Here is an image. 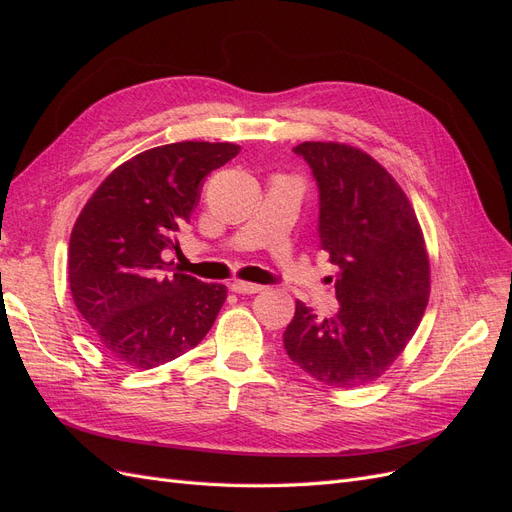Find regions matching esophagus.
<instances>
[{
    "instance_id": "34e87169",
    "label": "esophagus",
    "mask_w": 512,
    "mask_h": 512,
    "mask_svg": "<svg viewBox=\"0 0 512 512\" xmlns=\"http://www.w3.org/2000/svg\"><path fill=\"white\" fill-rule=\"evenodd\" d=\"M230 290H232V292H237V294H256V292H260V290H265V286L235 280V282H230Z\"/></svg>"
}]
</instances>
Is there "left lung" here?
Masks as SVG:
<instances>
[{
    "label": "left lung",
    "instance_id": "left-lung-1",
    "mask_svg": "<svg viewBox=\"0 0 512 512\" xmlns=\"http://www.w3.org/2000/svg\"><path fill=\"white\" fill-rule=\"evenodd\" d=\"M318 185L320 250L337 267L339 309L320 320L297 301L284 348L305 374L352 389L393 365L429 299V258L404 190L361 149L339 143L294 147Z\"/></svg>",
    "mask_w": 512,
    "mask_h": 512
}]
</instances>
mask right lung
Returning <instances> with one entry per match:
<instances>
[{
	"instance_id": "obj_1",
	"label": "right lung",
	"mask_w": 512,
	"mask_h": 512,
	"mask_svg": "<svg viewBox=\"0 0 512 512\" xmlns=\"http://www.w3.org/2000/svg\"><path fill=\"white\" fill-rule=\"evenodd\" d=\"M237 153V145L196 141L138 153L102 181L76 220L72 299L102 350L123 365L177 359L220 314L226 286L175 273L164 254L181 252L177 232L190 224L207 175Z\"/></svg>"
}]
</instances>
